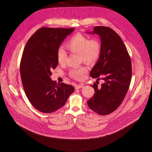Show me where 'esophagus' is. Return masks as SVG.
I'll return each mask as SVG.
<instances>
[{"mask_svg":"<svg viewBox=\"0 0 152 152\" xmlns=\"http://www.w3.org/2000/svg\"><path fill=\"white\" fill-rule=\"evenodd\" d=\"M83 87V85L81 84H76V86H75V89H80V88H82Z\"/></svg>","mask_w":152,"mask_h":152,"instance_id":"1","label":"esophagus"}]
</instances>
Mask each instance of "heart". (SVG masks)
Segmentation results:
<instances>
[{"instance_id":"1","label":"heart","mask_w":152,"mask_h":152,"mask_svg":"<svg viewBox=\"0 0 152 152\" xmlns=\"http://www.w3.org/2000/svg\"><path fill=\"white\" fill-rule=\"evenodd\" d=\"M65 47L71 53L79 54L80 61L88 63L95 62L100 56L101 45L97 39H89L87 36L81 34H76L71 36L65 44ZM58 63L64 64L66 53L62 48H58L56 52ZM88 72L85 66L74 68L70 70L69 75L73 79H82Z\"/></svg>"}]
</instances>
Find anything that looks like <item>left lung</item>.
<instances>
[{"label":"left lung","instance_id":"left-lung-1","mask_svg":"<svg viewBox=\"0 0 152 152\" xmlns=\"http://www.w3.org/2000/svg\"><path fill=\"white\" fill-rule=\"evenodd\" d=\"M92 34L100 37L101 52L90 75L98 78L97 80L101 77L103 83L99 87L94 83V96L87 103L89 108L97 114L107 115L119 107L128 91L132 63L121 38L112 28L96 26Z\"/></svg>","mask_w":152,"mask_h":152}]
</instances>
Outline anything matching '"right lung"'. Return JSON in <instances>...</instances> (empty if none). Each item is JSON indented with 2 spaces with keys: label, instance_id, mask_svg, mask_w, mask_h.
Listing matches in <instances>:
<instances>
[{
  "label": "right lung",
  "instance_id": "obj_1",
  "mask_svg": "<svg viewBox=\"0 0 152 152\" xmlns=\"http://www.w3.org/2000/svg\"><path fill=\"white\" fill-rule=\"evenodd\" d=\"M75 28L43 27L26 44L22 54L20 72L29 102L39 111L52 113L62 107L75 88L52 81L51 70L58 64L56 52L65 37Z\"/></svg>",
  "mask_w": 152,
  "mask_h": 152
}]
</instances>
